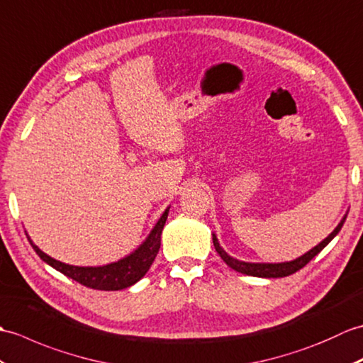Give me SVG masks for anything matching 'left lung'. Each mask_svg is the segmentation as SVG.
<instances>
[{"mask_svg": "<svg viewBox=\"0 0 363 363\" xmlns=\"http://www.w3.org/2000/svg\"><path fill=\"white\" fill-rule=\"evenodd\" d=\"M346 220V216L340 220V223L337 225L335 230L329 235L326 239L321 240V242L313 247L312 250H309L308 253H304L303 256L296 257L294 261H289V262H279V264H261V262H244V261H238L235 257H231L225 250L220 247L219 240H217L216 235H213V244L216 252L219 253V256L223 259V262L231 267L233 270H236L239 273H244V275H250V277H259V278H283V277H289L292 275V273L298 272L300 269H303L306 264H308L313 256H317L321 250H323L331 240L337 236V233H339L343 227V223Z\"/></svg>", "mask_w": 363, "mask_h": 363, "instance_id": "8db88e82", "label": "left lung"}]
</instances>
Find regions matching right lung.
Here are the masks:
<instances>
[{"mask_svg":"<svg viewBox=\"0 0 363 363\" xmlns=\"http://www.w3.org/2000/svg\"><path fill=\"white\" fill-rule=\"evenodd\" d=\"M167 214L169 208L163 213V216L160 217V220L157 222L154 230L150 231L147 239L144 240L133 253L123 257V259H119L118 262L102 265V267H77V265L60 262L43 253L42 250L32 242L30 238L28 239L32 248L35 250V253L42 257L46 264H50L51 267L59 270L68 278H72L85 287L96 289V291H121V289L130 287L135 283H138L150 269V265L154 262L161 245V231H163Z\"/></svg>","mask_w":363,"mask_h":363,"instance_id":"1","label":"right lung"}]
</instances>
